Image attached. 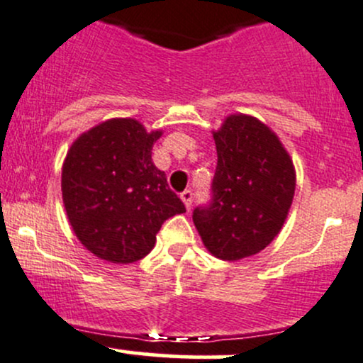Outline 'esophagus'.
Here are the masks:
<instances>
[{"mask_svg": "<svg viewBox=\"0 0 363 363\" xmlns=\"http://www.w3.org/2000/svg\"><path fill=\"white\" fill-rule=\"evenodd\" d=\"M180 197H182L183 204H185V208L190 209V206H192V201H194L192 190H185V192L180 194Z\"/></svg>", "mask_w": 363, "mask_h": 363, "instance_id": "1", "label": "esophagus"}]
</instances>
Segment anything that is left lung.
I'll use <instances>...</instances> for the list:
<instances>
[{"label":"left lung","mask_w":363,"mask_h":363,"mask_svg":"<svg viewBox=\"0 0 363 363\" xmlns=\"http://www.w3.org/2000/svg\"><path fill=\"white\" fill-rule=\"evenodd\" d=\"M213 138V197L192 218L213 256L237 261L258 255L280 232L294 197L296 171L279 136L252 116H228Z\"/></svg>","instance_id":"left-lung-1"}]
</instances>
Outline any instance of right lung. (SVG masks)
<instances>
[{"label": "right lung", "mask_w": 363, "mask_h": 363, "mask_svg": "<svg viewBox=\"0 0 363 363\" xmlns=\"http://www.w3.org/2000/svg\"><path fill=\"white\" fill-rule=\"evenodd\" d=\"M162 131L136 119H108L72 143L62 166V197L79 242L111 263L145 258L162 223L185 213L152 162Z\"/></svg>", "instance_id": "right-lung-1"}]
</instances>
